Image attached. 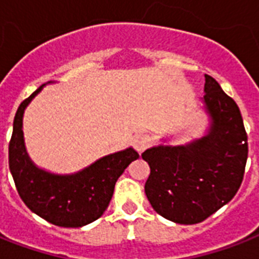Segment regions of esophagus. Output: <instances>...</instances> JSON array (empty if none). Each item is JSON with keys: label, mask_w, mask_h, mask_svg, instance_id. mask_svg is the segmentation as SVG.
I'll return each instance as SVG.
<instances>
[{"label": "esophagus", "mask_w": 259, "mask_h": 259, "mask_svg": "<svg viewBox=\"0 0 259 259\" xmlns=\"http://www.w3.org/2000/svg\"><path fill=\"white\" fill-rule=\"evenodd\" d=\"M150 137L148 134H144V133H140V134H136L133 138V146L138 153H142L145 149L148 148L149 145H150Z\"/></svg>", "instance_id": "1"}]
</instances>
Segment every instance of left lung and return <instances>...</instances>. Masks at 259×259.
<instances>
[{
  "mask_svg": "<svg viewBox=\"0 0 259 259\" xmlns=\"http://www.w3.org/2000/svg\"><path fill=\"white\" fill-rule=\"evenodd\" d=\"M210 126L186 145H158L142 153L150 166L145 193L153 209L181 225L199 224L232 201L242 184L247 134L239 108L205 74L202 98Z\"/></svg>",
  "mask_w": 259,
  "mask_h": 259,
  "instance_id": "1",
  "label": "left lung"
}]
</instances>
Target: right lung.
I'll return each mask as SVG.
<instances>
[{"instance_id": "obj_1", "label": "right lung", "mask_w": 259, "mask_h": 259, "mask_svg": "<svg viewBox=\"0 0 259 259\" xmlns=\"http://www.w3.org/2000/svg\"><path fill=\"white\" fill-rule=\"evenodd\" d=\"M44 86L22 101L16 113L9 142L10 173L21 199L33 213L61 228H82L105 213L117 180L140 155L127 148L97 159L78 173L64 176L37 167L25 149L22 118Z\"/></svg>"}]
</instances>
